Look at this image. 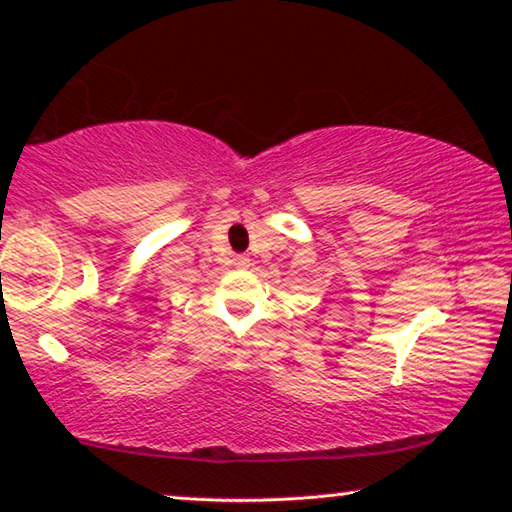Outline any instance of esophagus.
Masks as SVG:
<instances>
[{"label": "esophagus", "mask_w": 512, "mask_h": 512, "mask_svg": "<svg viewBox=\"0 0 512 512\" xmlns=\"http://www.w3.org/2000/svg\"><path fill=\"white\" fill-rule=\"evenodd\" d=\"M232 264H235L237 268H250V257H246V255H237L235 259H232Z\"/></svg>", "instance_id": "esophagus-1"}]
</instances>
